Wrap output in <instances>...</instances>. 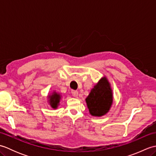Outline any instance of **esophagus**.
Returning a JSON list of instances; mask_svg holds the SVG:
<instances>
[{
	"instance_id": "obj_1",
	"label": "esophagus",
	"mask_w": 156,
	"mask_h": 156,
	"mask_svg": "<svg viewBox=\"0 0 156 156\" xmlns=\"http://www.w3.org/2000/svg\"><path fill=\"white\" fill-rule=\"evenodd\" d=\"M72 94L73 97H77L78 95V92L77 90H72Z\"/></svg>"
}]
</instances>
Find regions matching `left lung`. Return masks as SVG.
<instances>
[{
  "label": "left lung",
  "mask_w": 156,
  "mask_h": 156,
  "mask_svg": "<svg viewBox=\"0 0 156 156\" xmlns=\"http://www.w3.org/2000/svg\"><path fill=\"white\" fill-rule=\"evenodd\" d=\"M90 114L101 117L107 114L112 104V92L107 78H102L86 98Z\"/></svg>",
  "instance_id": "left-lung-1"
}]
</instances>
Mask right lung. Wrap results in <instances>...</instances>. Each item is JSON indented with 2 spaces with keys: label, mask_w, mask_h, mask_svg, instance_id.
<instances>
[{
  "label": "right lung",
  "mask_w": 156,
  "mask_h": 156,
  "mask_svg": "<svg viewBox=\"0 0 156 156\" xmlns=\"http://www.w3.org/2000/svg\"><path fill=\"white\" fill-rule=\"evenodd\" d=\"M60 94L57 93V92H54L51 95L48 96L49 98V103L53 108H57L59 104V101L61 99Z\"/></svg>",
  "instance_id": "obj_1"
}]
</instances>
